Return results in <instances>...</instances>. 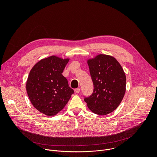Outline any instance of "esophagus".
I'll return each instance as SVG.
<instances>
[{"instance_id": "obj_1", "label": "esophagus", "mask_w": 157, "mask_h": 157, "mask_svg": "<svg viewBox=\"0 0 157 157\" xmlns=\"http://www.w3.org/2000/svg\"><path fill=\"white\" fill-rule=\"evenodd\" d=\"M80 92V89L79 88H77V89H75V93H76V94H78V93H79Z\"/></svg>"}]
</instances>
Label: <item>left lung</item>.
Segmentation results:
<instances>
[{
	"mask_svg": "<svg viewBox=\"0 0 157 157\" xmlns=\"http://www.w3.org/2000/svg\"><path fill=\"white\" fill-rule=\"evenodd\" d=\"M94 84L93 94L84 98L93 113L107 115L121 104L126 90V76L113 56L100 54L87 61Z\"/></svg>",
	"mask_w": 157,
	"mask_h": 157,
	"instance_id": "8db88e82",
	"label": "left lung"
}]
</instances>
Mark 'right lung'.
Instances as JSON below:
<instances>
[{"instance_id":"1","label":"right lung","mask_w":157,"mask_h":157,"mask_svg":"<svg viewBox=\"0 0 157 157\" xmlns=\"http://www.w3.org/2000/svg\"><path fill=\"white\" fill-rule=\"evenodd\" d=\"M70 59L51 56L36 63L30 71L26 89L32 105L48 116L57 114L74 93L62 73Z\"/></svg>"}]
</instances>
